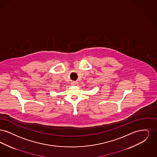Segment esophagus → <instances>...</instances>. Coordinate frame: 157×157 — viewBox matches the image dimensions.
<instances>
[{"instance_id": "1", "label": "esophagus", "mask_w": 157, "mask_h": 157, "mask_svg": "<svg viewBox=\"0 0 157 157\" xmlns=\"http://www.w3.org/2000/svg\"><path fill=\"white\" fill-rule=\"evenodd\" d=\"M71 84H72V85H76L77 84H78V82H72L71 83Z\"/></svg>"}]
</instances>
